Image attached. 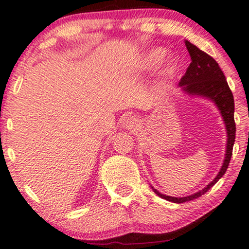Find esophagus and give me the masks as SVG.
<instances>
[{
    "label": "esophagus",
    "instance_id": "34e87169",
    "mask_svg": "<svg viewBox=\"0 0 249 249\" xmlns=\"http://www.w3.org/2000/svg\"><path fill=\"white\" fill-rule=\"evenodd\" d=\"M124 127L127 129H135V128H137V120L134 116H127L124 120Z\"/></svg>",
    "mask_w": 249,
    "mask_h": 249
}]
</instances>
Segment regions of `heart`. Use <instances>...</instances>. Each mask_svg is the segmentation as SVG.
Returning a JSON list of instances; mask_svg holds the SVG:
<instances>
[{
    "instance_id": "heart-1",
    "label": "heart",
    "mask_w": 249,
    "mask_h": 249,
    "mask_svg": "<svg viewBox=\"0 0 249 249\" xmlns=\"http://www.w3.org/2000/svg\"><path fill=\"white\" fill-rule=\"evenodd\" d=\"M165 54H166V51H165L164 48H160V47L153 48V50L149 51L148 53H146L145 56H144L143 68H145V69L155 68V67L157 66V64L160 62L162 59H164ZM164 70H165V72H167V73L173 72V70H174L173 61L168 59L166 62H165Z\"/></svg>"
}]
</instances>
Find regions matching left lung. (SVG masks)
I'll use <instances>...</instances> for the list:
<instances>
[{"label": "left lung", "mask_w": 249, "mask_h": 249, "mask_svg": "<svg viewBox=\"0 0 249 249\" xmlns=\"http://www.w3.org/2000/svg\"><path fill=\"white\" fill-rule=\"evenodd\" d=\"M185 44L189 52L192 62L187 68L186 73L181 78L179 87L182 88V91L188 93L189 96L203 97L213 101L214 105L220 110L223 121L225 124L226 131H228V144H226L225 159H224L223 166L218 174L209 185L199 192L186 196V197H172V196L161 194L152 187V190L159 197L167 199L170 202H174V203H183V202L193 201V199L199 197V196L205 194L225 174L230 160H231L233 144L235 141L234 99H233V94L230 90L224 72L219 68L218 63L209 54L204 53L195 45L190 44L188 40H186Z\"/></svg>", "instance_id": "8db88e82"}]
</instances>
